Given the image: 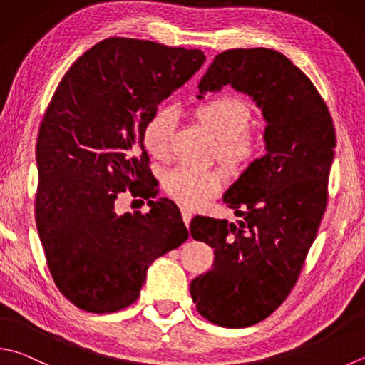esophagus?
<instances>
[{
	"mask_svg": "<svg viewBox=\"0 0 365 365\" xmlns=\"http://www.w3.org/2000/svg\"><path fill=\"white\" fill-rule=\"evenodd\" d=\"M181 216H182V221L185 225L190 224V219L194 216V212H192L189 208H181Z\"/></svg>",
	"mask_w": 365,
	"mask_h": 365,
	"instance_id": "obj_1",
	"label": "esophagus"
}]
</instances>
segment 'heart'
Instances as JSON below:
<instances>
[{
  "instance_id": "obj_1",
  "label": "heart",
  "mask_w": 365,
  "mask_h": 365,
  "mask_svg": "<svg viewBox=\"0 0 365 365\" xmlns=\"http://www.w3.org/2000/svg\"><path fill=\"white\" fill-rule=\"evenodd\" d=\"M195 115L217 138L216 154L232 170L243 168L257 159L262 149L259 136L247 128L251 111L243 100L230 95L203 101L195 108ZM176 128L173 109L162 108L146 123L143 130V143L148 153L157 160L170 157L171 138ZM224 176L221 170H197L176 167L163 178L165 192L182 206H200L222 190Z\"/></svg>"
}]
</instances>
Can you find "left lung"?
<instances>
[{
  "mask_svg": "<svg viewBox=\"0 0 365 365\" xmlns=\"http://www.w3.org/2000/svg\"><path fill=\"white\" fill-rule=\"evenodd\" d=\"M224 86L262 111L267 154L224 194L242 221L192 219L190 235L215 247V267L192 281L190 295L208 321L247 327L277 310L299 278L327 205L335 130L313 82L273 49L216 55L197 98Z\"/></svg>",
  "mask_w": 365,
  "mask_h": 365,
  "instance_id": "left-lung-1",
  "label": "left lung"
}]
</instances>
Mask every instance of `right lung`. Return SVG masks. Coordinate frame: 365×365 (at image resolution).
<instances>
[{"label": "right lung", "mask_w": 365, "mask_h": 365, "mask_svg": "<svg viewBox=\"0 0 365 365\" xmlns=\"http://www.w3.org/2000/svg\"><path fill=\"white\" fill-rule=\"evenodd\" d=\"M200 49L109 38L74 61L41 122L36 225L58 291L81 310L113 313L138 299L149 265L189 238L180 208L119 217L120 191L155 197L143 130L200 70Z\"/></svg>", "instance_id": "right-lung-1"}]
</instances>
